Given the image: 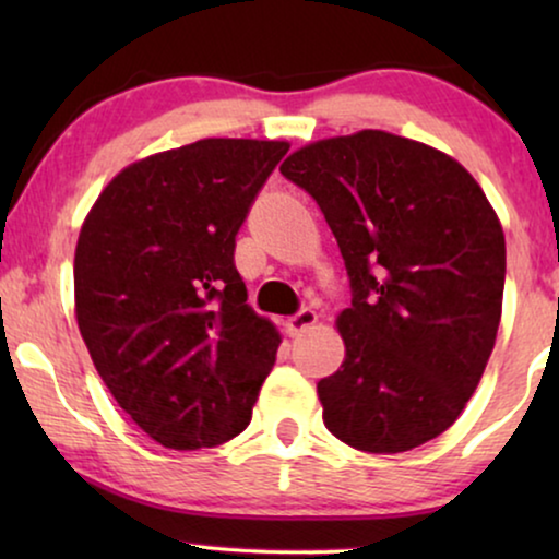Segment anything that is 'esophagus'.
Instances as JSON below:
<instances>
[{
    "mask_svg": "<svg viewBox=\"0 0 559 559\" xmlns=\"http://www.w3.org/2000/svg\"><path fill=\"white\" fill-rule=\"evenodd\" d=\"M316 323H318V312L310 310V308H302L300 312H295V316L287 320V333L289 335H300Z\"/></svg>",
    "mask_w": 559,
    "mask_h": 559,
    "instance_id": "esophagus-1",
    "label": "esophagus"
}]
</instances>
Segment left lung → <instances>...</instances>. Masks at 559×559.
<instances>
[{
	"label": "left lung",
	"instance_id": "8db88e82",
	"mask_svg": "<svg viewBox=\"0 0 559 559\" xmlns=\"http://www.w3.org/2000/svg\"><path fill=\"white\" fill-rule=\"evenodd\" d=\"M280 170L318 201L354 289L335 320L346 358L318 381L325 427L366 453L438 438L501 323L507 241L484 188L445 152L381 129L305 144Z\"/></svg>",
	"mask_w": 559,
	"mask_h": 559
}]
</instances>
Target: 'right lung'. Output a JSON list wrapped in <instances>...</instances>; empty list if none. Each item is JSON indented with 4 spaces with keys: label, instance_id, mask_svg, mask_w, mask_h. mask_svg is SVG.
Segmentation results:
<instances>
[{
    "label": "right lung",
    "instance_id": "obj_1",
    "mask_svg": "<svg viewBox=\"0 0 559 559\" xmlns=\"http://www.w3.org/2000/svg\"><path fill=\"white\" fill-rule=\"evenodd\" d=\"M280 140H198L127 165L83 221L75 320L98 377L159 445L213 448L251 423L282 335L247 305L236 234Z\"/></svg>",
    "mask_w": 559,
    "mask_h": 559
}]
</instances>
